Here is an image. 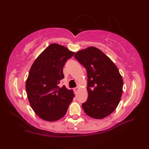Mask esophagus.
<instances>
[{
	"mask_svg": "<svg viewBox=\"0 0 149 149\" xmlns=\"http://www.w3.org/2000/svg\"><path fill=\"white\" fill-rule=\"evenodd\" d=\"M74 91H75V93H77V91L79 90V87H76V88H75L74 89Z\"/></svg>",
	"mask_w": 149,
	"mask_h": 149,
	"instance_id": "1",
	"label": "esophagus"
}]
</instances>
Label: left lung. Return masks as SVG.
I'll return each instance as SVG.
<instances>
[{
  "label": "left lung",
  "mask_w": 149,
  "mask_h": 149,
  "mask_svg": "<svg viewBox=\"0 0 149 149\" xmlns=\"http://www.w3.org/2000/svg\"><path fill=\"white\" fill-rule=\"evenodd\" d=\"M75 58L86 69L88 99L82 104L87 115L102 119L111 114L121 99L123 79L111 59L95 47L79 50Z\"/></svg>",
  "instance_id": "obj_1"
}]
</instances>
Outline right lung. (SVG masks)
<instances>
[{"instance_id":"right-lung-1","label":"right lung","mask_w":149,"mask_h":149,"mask_svg":"<svg viewBox=\"0 0 149 149\" xmlns=\"http://www.w3.org/2000/svg\"><path fill=\"white\" fill-rule=\"evenodd\" d=\"M75 52L59 44L49 45L35 59L26 80V89L32 109L40 118L54 122L63 118L74 93L59 84L63 68Z\"/></svg>"}]
</instances>
